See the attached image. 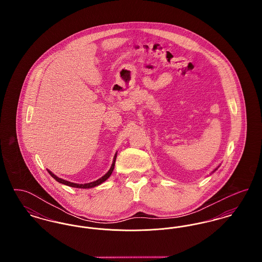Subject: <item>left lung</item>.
<instances>
[{"instance_id": "1", "label": "left lung", "mask_w": 262, "mask_h": 262, "mask_svg": "<svg viewBox=\"0 0 262 262\" xmlns=\"http://www.w3.org/2000/svg\"><path fill=\"white\" fill-rule=\"evenodd\" d=\"M218 167H219V166H218ZM218 167H217V168H216V169H215V170H214V171H213V172H215V171H216V170H217V169H218Z\"/></svg>"}]
</instances>
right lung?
Listing matches in <instances>:
<instances>
[{"instance_id":"right-lung-1","label":"right lung","mask_w":262,"mask_h":262,"mask_svg":"<svg viewBox=\"0 0 262 262\" xmlns=\"http://www.w3.org/2000/svg\"><path fill=\"white\" fill-rule=\"evenodd\" d=\"M116 158H117V153L115 154V156H114V160H113L112 166H111V168H110V170L106 173V174H104L103 177H101L100 179H98L97 181H94V182H91V183H88V184H75V183H72V182H69V181H66V180H62L61 178H59V177H57L56 174H53L51 171L49 170H47L48 171V173L57 181V182H59V183H61L62 185H66V186H69V187H77V188H91V187H97V186H99L101 185L102 183H104L110 176L113 173V170H114V167H115V162H116Z\"/></svg>"}]
</instances>
